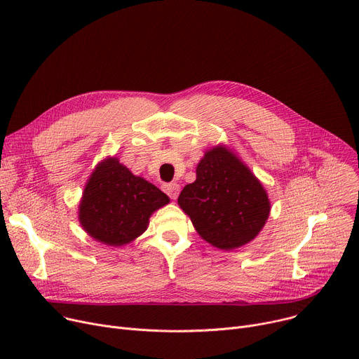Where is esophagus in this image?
Masks as SVG:
<instances>
[{
    "mask_svg": "<svg viewBox=\"0 0 359 359\" xmlns=\"http://www.w3.org/2000/svg\"><path fill=\"white\" fill-rule=\"evenodd\" d=\"M163 191L172 199H176L179 196V192H180V186L177 183H165L163 186Z\"/></svg>",
    "mask_w": 359,
    "mask_h": 359,
    "instance_id": "esophagus-1",
    "label": "esophagus"
}]
</instances>
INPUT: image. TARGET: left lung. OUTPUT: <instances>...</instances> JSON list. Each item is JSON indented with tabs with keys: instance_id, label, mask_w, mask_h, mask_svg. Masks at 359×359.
I'll use <instances>...</instances> for the list:
<instances>
[{
	"instance_id": "obj_1",
	"label": "left lung",
	"mask_w": 359,
	"mask_h": 359,
	"mask_svg": "<svg viewBox=\"0 0 359 359\" xmlns=\"http://www.w3.org/2000/svg\"><path fill=\"white\" fill-rule=\"evenodd\" d=\"M177 202L198 234L221 250L252 241L271 212L265 187L222 145L206 151L198 163L196 180L183 187Z\"/></svg>"
}]
</instances>
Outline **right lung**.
I'll list each match as a JSON object with an SVG mask.
<instances>
[{"label":"right lung","mask_w":359,"mask_h":359,"mask_svg":"<svg viewBox=\"0 0 359 359\" xmlns=\"http://www.w3.org/2000/svg\"><path fill=\"white\" fill-rule=\"evenodd\" d=\"M168 202L158 187L109 157L97 164L84 187L79 219L90 237L119 248L141 236L151 214Z\"/></svg>","instance_id":"obj_1"}]
</instances>
